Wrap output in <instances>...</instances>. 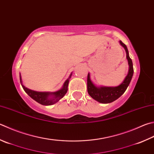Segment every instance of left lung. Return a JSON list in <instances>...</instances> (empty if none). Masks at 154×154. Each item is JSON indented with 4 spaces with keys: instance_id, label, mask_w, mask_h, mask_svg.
Segmentation results:
<instances>
[{
    "instance_id": "obj_1",
    "label": "left lung",
    "mask_w": 154,
    "mask_h": 154,
    "mask_svg": "<svg viewBox=\"0 0 154 154\" xmlns=\"http://www.w3.org/2000/svg\"><path fill=\"white\" fill-rule=\"evenodd\" d=\"M120 44L123 46L126 51L127 59L128 61L129 64V72L127 76L125 78L123 82L119 86L115 87H106V86H96L91 80L90 74H88L87 78V90L89 95L100 103H112L117 98H119L125 92L127 87L129 85L130 82L132 79L133 75V62L129 56V51L127 50V46L120 41Z\"/></svg>"
}]
</instances>
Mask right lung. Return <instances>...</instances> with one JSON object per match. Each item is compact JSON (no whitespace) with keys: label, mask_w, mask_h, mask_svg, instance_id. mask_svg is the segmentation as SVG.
Wrapping results in <instances>:
<instances>
[{"label":"right lung","mask_w":154,"mask_h":154,"mask_svg":"<svg viewBox=\"0 0 154 154\" xmlns=\"http://www.w3.org/2000/svg\"><path fill=\"white\" fill-rule=\"evenodd\" d=\"M72 76V74L70 76H69L66 82L63 84L62 88L59 91L54 92H37L32 91V90L26 88L25 86L23 85L22 84V79L21 76V74H20V82H21V86L24 89L26 93H27L29 97L33 98L39 104H43V105H51L56 103L57 102L61 99V98L63 97L66 92L68 91V86L69 78Z\"/></svg>","instance_id":"obj_1"}]
</instances>
